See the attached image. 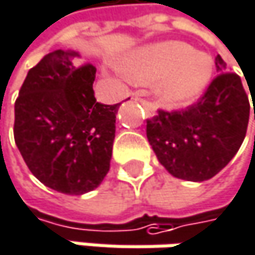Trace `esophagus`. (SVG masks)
<instances>
[{
	"mask_svg": "<svg viewBox=\"0 0 255 255\" xmlns=\"http://www.w3.org/2000/svg\"><path fill=\"white\" fill-rule=\"evenodd\" d=\"M131 100H133V101H140V103H142V104L145 106V110H146L148 116H155V106H154L152 103H149V101H145V100L139 98L137 95L131 97Z\"/></svg>",
	"mask_w": 255,
	"mask_h": 255,
	"instance_id": "34e87169",
	"label": "esophagus"
}]
</instances>
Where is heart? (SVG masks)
<instances>
[{
    "instance_id": "heart-1",
    "label": "heart",
    "mask_w": 255,
    "mask_h": 255,
    "mask_svg": "<svg viewBox=\"0 0 255 255\" xmlns=\"http://www.w3.org/2000/svg\"><path fill=\"white\" fill-rule=\"evenodd\" d=\"M127 77L139 83H157L155 94L167 107L194 103L211 82L214 62L184 41H164L140 47L121 64Z\"/></svg>"
}]
</instances>
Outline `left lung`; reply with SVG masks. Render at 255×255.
<instances>
[{
	"label": "left lung",
	"mask_w": 255,
	"mask_h": 255,
	"mask_svg": "<svg viewBox=\"0 0 255 255\" xmlns=\"http://www.w3.org/2000/svg\"><path fill=\"white\" fill-rule=\"evenodd\" d=\"M215 65L220 74L196 104L179 112L158 110L146 122V136L158 161L184 181L214 178L236 155L247 134L250 101L242 80L227 71L220 55Z\"/></svg>",
	"instance_id": "1"
}]
</instances>
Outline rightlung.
<instances>
[{"label": "right lung", "instance_id": "right-lung-1", "mask_svg": "<svg viewBox=\"0 0 255 255\" xmlns=\"http://www.w3.org/2000/svg\"><path fill=\"white\" fill-rule=\"evenodd\" d=\"M76 50H53L32 67L14 103V142L46 187L80 196L110 169L119 104L94 97L95 67L77 65Z\"/></svg>", "mask_w": 255, "mask_h": 255}]
</instances>
